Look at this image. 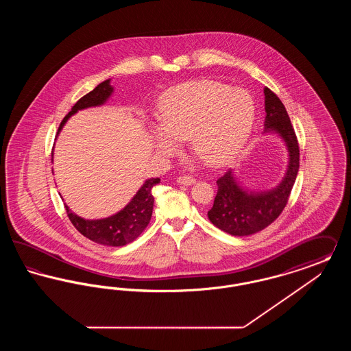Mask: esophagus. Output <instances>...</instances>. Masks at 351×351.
<instances>
[{
	"label": "esophagus",
	"instance_id": "1",
	"mask_svg": "<svg viewBox=\"0 0 351 351\" xmlns=\"http://www.w3.org/2000/svg\"><path fill=\"white\" fill-rule=\"evenodd\" d=\"M176 182L179 184H183V185H192V184L196 183V179L191 175H183V176H179Z\"/></svg>",
	"mask_w": 351,
	"mask_h": 351
}]
</instances>
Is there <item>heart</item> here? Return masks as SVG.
I'll list each match as a JSON object with an SVG mask.
<instances>
[{
    "mask_svg": "<svg viewBox=\"0 0 351 351\" xmlns=\"http://www.w3.org/2000/svg\"><path fill=\"white\" fill-rule=\"evenodd\" d=\"M254 102L242 89L215 82H192L168 89L162 96L155 130L156 149L173 155L179 142L189 141L192 152L205 165L217 167L242 149L252 128Z\"/></svg>",
    "mask_w": 351,
    "mask_h": 351,
    "instance_id": "1",
    "label": "heart"
}]
</instances>
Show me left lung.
Masks as SVG:
<instances>
[{
    "mask_svg": "<svg viewBox=\"0 0 351 351\" xmlns=\"http://www.w3.org/2000/svg\"><path fill=\"white\" fill-rule=\"evenodd\" d=\"M265 132H275L283 138L289 163L282 183L268 192H247L237 183L232 169L217 179V195L208 212L210 222L225 233L245 237L271 225L283 212L300 166L298 136L280 99L265 88Z\"/></svg>",
    "mask_w": 351,
    "mask_h": 351,
    "instance_id": "obj_1",
    "label": "left lung"
}]
</instances>
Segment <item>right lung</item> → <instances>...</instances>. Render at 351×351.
<instances>
[{
    "mask_svg": "<svg viewBox=\"0 0 351 351\" xmlns=\"http://www.w3.org/2000/svg\"><path fill=\"white\" fill-rule=\"evenodd\" d=\"M112 92L113 86H110V80H105L99 84L92 92L86 93L72 106L71 112L63 118L58 129V134L63 129L64 123L72 114L82 109L102 105L110 97ZM158 183H160L159 178L146 180L132 201L122 210H119L110 217L102 219H84L72 213L66 204L64 208L67 210V216L72 225L76 228L79 233L83 234L88 239L104 246H125L133 242L134 239H136L147 228L154 208V197L151 191L152 186Z\"/></svg>",
    "mask_w": 351,
    "mask_h": 351,
    "instance_id": "add662e5",
    "label": "right lung"
}]
</instances>
